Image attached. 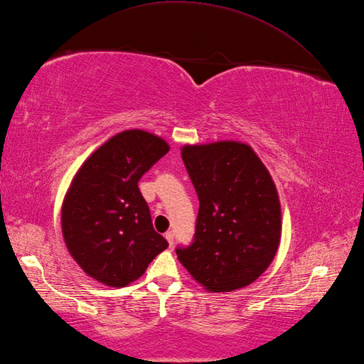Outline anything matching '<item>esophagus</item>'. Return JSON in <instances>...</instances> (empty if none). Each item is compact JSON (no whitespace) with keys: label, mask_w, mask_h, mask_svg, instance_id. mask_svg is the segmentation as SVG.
<instances>
[{"label":"esophagus","mask_w":364,"mask_h":364,"mask_svg":"<svg viewBox=\"0 0 364 364\" xmlns=\"http://www.w3.org/2000/svg\"><path fill=\"white\" fill-rule=\"evenodd\" d=\"M165 239L168 241V244H170V247H173V244H174V233L173 232H166L165 233Z\"/></svg>","instance_id":"34e87169"}]
</instances>
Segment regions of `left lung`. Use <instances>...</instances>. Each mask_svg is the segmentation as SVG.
I'll use <instances>...</instances> for the list:
<instances>
[{
  "mask_svg": "<svg viewBox=\"0 0 364 364\" xmlns=\"http://www.w3.org/2000/svg\"><path fill=\"white\" fill-rule=\"evenodd\" d=\"M199 198L196 233L177 259L208 291H233L267 270L281 239L277 187L252 146L235 140L182 146Z\"/></svg>",
  "mask_w": 364,
  "mask_h": 364,
  "instance_id": "8db88e82",
  "label": "left lung"
}]
</instances>
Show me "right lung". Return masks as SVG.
<instances>
[{
    "label": "right lung",
    "mask_w": 364,
    "mask_h": 364,
    "mask_svg": "<svg viewBox=\"0 0 364 364\" xmlns=\"http://www.w3.org/2000/svg\"><path fill=\"white\" fill-rule=\"evenodd\" d=\"M168 151L170 145L159 136L128 129L106 140L80 166L61 205V232L87 277L125 287L168 247L137 185Z\"/></svg>",
    "instance_id": "right-lung-1"
}]
</instances>
